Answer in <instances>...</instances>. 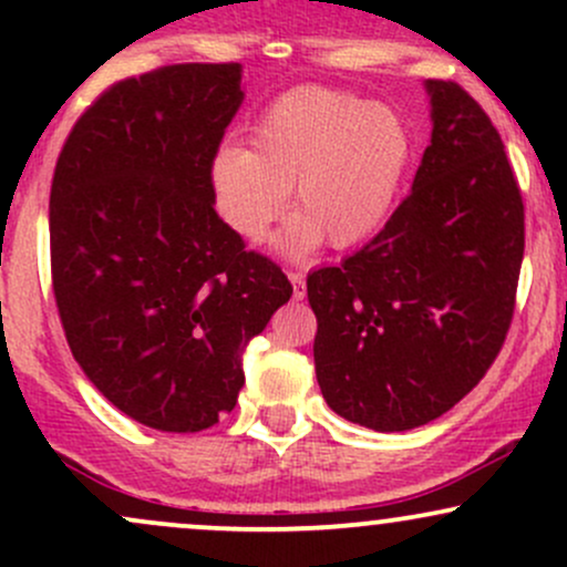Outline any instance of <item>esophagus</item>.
<instances>
[{"mask_svg": "<svg viewBox=\"0 0 567 567\" xmlns=\"http://www.w3.org/2000/svg\"><path fill=\"white\" fill-rule=\"evenodd\" d=\"M290 282H292V298L296 301H301V298L306 296V277L301 275V271H288Z\"/></svg>", "mask_w": 567, "mask_h": 567, "instance_id": "esophagus-1", "label": "esophagus"}]
</instances>
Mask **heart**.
Segmentation results:
<instances>
[{"instance_id": "1", "label": "heart", "mask_w": 567, "mask_h": 567, "mask_svg": "<svg viewBox=\"0 0 567 567\" xmlns=\"http://www.w3.org/2000/svg\"><path fill=\"white\" fill-rule=\"evenodd\" d=\"M413 162L408 122L328 84H301L264 109L250 127V152L224 146L210 184L224 224L261 239L292 205L298 216L277 237L285 256L303 258L322 239L354 247L392 216Z\"/></svg>"}]
</instances>
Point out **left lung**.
I'll use <instances>...</instances> for the list:
<instances>
[{"mask_svg": "<svg viewBox=\"0 0 567 567\" xmlns=\"http://www.w3.org/2000/svg\"><path fill=\"white\" fill-rule=\"evenodd\" d=\"M432 143L413 192L365 247L306 279L315 368L338 415L405 432L483 381L509 333L525 205L491 116L429 80Z\"/></svg>", "mask_w": 567, "mask_h": 567, "instance_id": "left-lung-1", "label": "left lung"}]
</instances>
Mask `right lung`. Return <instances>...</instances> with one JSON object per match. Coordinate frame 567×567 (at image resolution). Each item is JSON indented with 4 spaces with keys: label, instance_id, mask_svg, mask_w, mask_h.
Returning a JSON list of instances; mask_svg holds the SVG:
<instances>
[{
    "label": "right lung",
    "instance_id": "right-lung-1",
    "mask_svg": "<svg viewBox=\"0 0 567 567\" xmlns=\"http://www.w3.org/2000/svg\"><path fill=\"white\" fill-rule=\"evenodd\" d=\"M239 63H173L84 109L50 188V275L69 349L116 410L202 432L237 405L239 351L292 285L218 216L210 165Z\"/></svg>",
    "mask_w": 567,
    "mask_h": 567
}]
</instances>
